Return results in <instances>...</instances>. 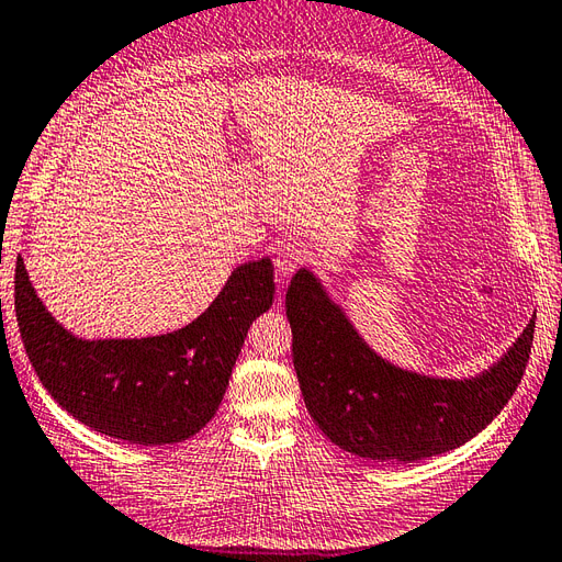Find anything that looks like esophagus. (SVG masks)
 <instances>
[{"instance_id": "34e87169", "label": "esophagus", "mask_w": 562, "mask_h": 562, "mask_svg": "<svg viewBox=\"0 0 562 562\" xmlns=\"http://www.w3.org/2000/svg\"><path fill=\"white\" fill-rule=\"evenodd\" d=\"M305 259H307L305 245H300L295 240L293 243H281L277 252H273V267H277L281 277L289 279L293 271H297L300 267L305 265Z\"/></svg>"}]
</instances>
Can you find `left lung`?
<instances>
[{
	"mask_svg": "<svg viewBox=\"0 0 562 562\" xmlns=\"http://www.w3.org/2000/svg\"><path fill=\"white\" fill-rule=\"evenodd\" d=\"M293 364L305 405L338 448L376 462H415L448 453L494 419L522 381L537 314L515 346L474 379H431L393 367L369 348L300 269L285 293Z\"/></svg>",
	"mask_w": 562,
	"mask_h": 562,
	"instance_id": "obj_1",
	"label": "left lung"
}]
</instances>
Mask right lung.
Masks as SVG:
<instances>
[{
  "label": "right lung",
  "instance_id": "1",
  "mask_svg": "<svg viewBox=\"0 0 562 562\" xmlns=\"http://www.w3.org/2000/svg\"><path fill=\"white\" fill-rule=\"evenodd\" d=\"M16 322L37 379L66 413L114 439L186 441L222 403L250 324L271 307V259L245 262L200 317L153 338L80 340L54 322L16 262Z\"/></svg>",
  "mask_w": 562,
  "mask_h": 562
}]
</instances>
